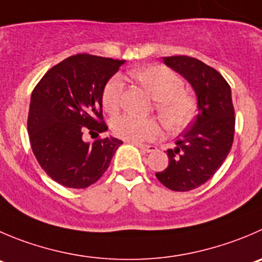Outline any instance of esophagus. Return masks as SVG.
Instances as JSON below:
<instances>
[{"mask_svg": "<svg viewBox=\"0 0 262 262\" xmlns=\"http://www.w3.org/2000/svg\"><path fill=\"white\" fill-rule=\"evenodd\" d=\"M136 146H138L139 149H141V150L146 151V153H151V151L156 150V146L153 145H144V144H135Z\"/></svg>", "mask_w": 262, "mask_h": 262, "instance_id": "esophagus-1", "label": "esophagus"}]
</instances>
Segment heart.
Returning a JSON list of instances; mask_svg holds the SVG:
<instances>
[{
	"instance_id": "heart-1",
	"label": "heart",
	"mask_w": 262,
	"mask_h": 262,
	"mask_svg": "<svg viewBox=\"0 0 262 262\" xmlns=\"http://www.w3.org/2000/svg\"><path fill=\"white\" fill-rule=\"evenodd\" d=\"M133 76L156 99V109L170 131H181L191 123L196 113V101L184 90L180 76L166 67H146L133 72ZM123 79L116 74L105 83L101 103L108 113H114L121 105ZM111 128L118 138L133 143L154 140L161 133V124L156 118H136L122 114L111 121Z\"/></svg>"
}]
</instances>
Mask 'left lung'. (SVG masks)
<instances>
[{"mask_svg":"<svg viewBox=\"0 0 262 262\" xmlns=\"http://www.w3.org/2000/svg\"><path fill=\"white\" fill-rule=\"evenodd\" d=\"M164 64L193 87L198 113L168 149V166L156 176L166 188L189 191L210 180L228 157L234 140V106L228 82L212 67L190 56H167Z\"/></svg>","mask_w":262,"mask_h":262,"instance_id":"8db88e82","label":"left lung"}]
</instances>
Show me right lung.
I'll return each mask as SVG.
<instances>
[{"mask_svg": "<svg viewBox=\"0 0 262 262\" xmlns=\"http://www.w3.org/2000/svg\"><path fill=\"white\" fill-rule=\"evenodd\" d=\"M124 60L77 54L52 67L34 87L28 114L32 150L45 172L67 188L99 180L122 141L105 133L101 94Z\"/></svg>", "mask_w": 262, "mask_h": 262, "instance_id": "1", "label": "right lung"}]
</instances>
